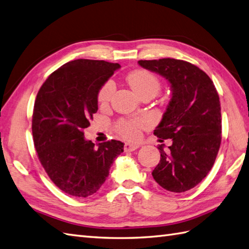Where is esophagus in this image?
<instances>
[{
	"instance_id": "esophagus-1",
	"label": "esophagus",
	"mask_w": 249,
	"mask_h": 249,
	"mask_svg": "<svg viewBox=\"0 0 249 249\" xmlns=\"http://www.w3.org/2000/svg\"><path fill=\"white\" fill-rule=\"evenodd\" d=\"M139 147H140V144L139 143H125L124 145V149L126 152H134Z\"/></svg>"
}]
</instances>
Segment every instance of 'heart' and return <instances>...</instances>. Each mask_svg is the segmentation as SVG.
Wrapping results in <instances>:
<instances>
[{
    "instance_id": "1",
    "label": "heart",
    "mask_w": 249,
    "mask_h": 249,
    "mask_svg": "<svg viewBox=\"0 0 249 249\" xmlns=\"http://www.w3.org/2000/svg\"><path fill=\"white\" fill-rule=\"evenodd\" d=\"M127 82L129 83L131 88L134 89L137 93L142 96L147 92H155L157 93L160 89V80L156 75L147 70L139 69L130 72L127 75ZM115 90V85L112 80H107L103 85L102 88L98 91L97 101L101 105H106L110 102ZM146 125V121L143 119H135V120H126L122 119L118 121L115 124V130L118 134L125 139L134 140L138 138L140 134V129Z\"/></svg>"
}]
</instances>
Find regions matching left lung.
Listing matches in <instances>:
<instances>
[{
  "mask_svg": "<svg viewBox=\"0 0 249 249\" xmlns=\"http://www.w3.org/2000/svg\"><path fill=\"white\" fill-rule=\"evenodd\" d=\"M139 65L169 80L172 98L154 134L172 139L167 151L159 145L160 161L152 175L174 193L194 188L212 169L222 141L221 103L208 75L188 61L162 58Z\"/></svg>",
  "mask_w": 249,
  "mask_h": 249,
  "instance_id": "left-lung-1",
  "label": "left lung"
}]
</instances>
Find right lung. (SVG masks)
<instances>
[{
	"mask_svg": "<svg viewBox=\"0 0 249 249\" xmlns=\"http://www.w3.org/2000/svg\"><path fill=\"white\" fill-rule=\"evenodd\" d=\"M120 68L104 60L69 61L45 80L35 101L32 131L40 163L63 192L84 198L96 193L124 143L86 141L84 129L97 111L102 86Z\"/></svg>",
	"mask_w": 249,
	"mask_h": 249,
	"instance_id": "obj_1",
	"label": "right lung"
}]
</instances>
